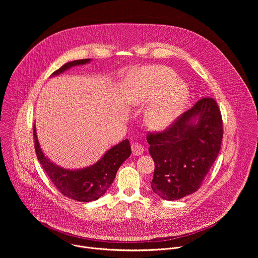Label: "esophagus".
Wrapping results in <instances>:
<instances>
[{"mask_svg":"<svg viewBox=\"0 0 258 258\" xmlns=\"http://www.w3.org/2000/svg\"><path fill=\"white\" fill-rule=\"evenodd\" d=\"M132 151H133V155L134 156H139L142 155L144 152V147L139 144V143H134L132 145Z\"/></svg>","mask_w":258,"mask_h":258,"instance_id":"34e87169","label":"esophagus"}]
</instances>
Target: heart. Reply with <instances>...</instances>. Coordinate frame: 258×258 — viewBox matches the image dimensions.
I'll use <instances>...</instances> for the list:
<instances>
[{"label": "heart", "mask_w": 258, "mask_h": 258, "mask_svg": "<svg viewBox=\"0 0 258 258\" xmlns=\"http://www.w3.org/2000/svg\"><path fill=\"white\" fill-rule=\"evenodd\" d=\"M164 66H148L134 70L130 77L133 87L132 102L144 105L152 101L146 113L151 130L163 131L182 112L189 100V89Z\"/></svg>", "instance_id": "1"}]
</instances>
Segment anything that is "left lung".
Masks as SVG:
<instances>
[{"instance_id":"obj_1","label":"left lung","mask_w":258,"mask_h":258,"mask_svg":"<svg viewBox=\"0 0 258 258\" xmlns=\"http://www.w3.org/2000/svg\"><path fill=\"white\" fill-rule=\"evenodd\" d=\"M223 135L222 113L212 98L197 101L163 132L148 133L153 192L168 201L195 193L219 153Z\"/></svg>"}]
</instances>
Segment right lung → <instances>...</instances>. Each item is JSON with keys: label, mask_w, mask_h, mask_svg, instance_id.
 I'll list each match as a JSON object with an SVG mask.
<instances>
[{"label": "right lung", "mask_w": 258, "mask_h": 258, "mask_svg": "<svg viewBox=\"0 0 258 258\" xmlns=\"http://www.w3.org/2000/svg\"><path fill=\"white\" fill-rule=\"evenodd\" d=\"M90 61V59H82L65 63L54 71L52 76L60 75L72 66L83 65ZM33 138L36 157L54 186L62 195L80 202H91L103 196L111 186L120 165L132 154L130 141L123 140L109 149L94 165L84 169L69 170L57 166L44 155L36 138L35 126H33Z\"/></svg>", "instance_id": "add662e5"}]
</instances>
